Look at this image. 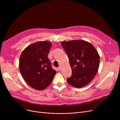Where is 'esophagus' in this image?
Wrapping results in <instances>:
<instances>
[{
  "mask_svg": "<svg viewBox=\"0 0 120 120\" xmlns=\"http://www.w3.org/2000/svg\"><path fill=\"white\" fill-rule=\"evenodd\" d=\"M58 70H59V71H60L61 70V67L60 66H59V67L58 68Z\"/></svg>",
  "mask_w": 120,
  "mask_h": 120,
  "instance_id": "obj_1",
  "label": "esophagus"
}]
</instances>
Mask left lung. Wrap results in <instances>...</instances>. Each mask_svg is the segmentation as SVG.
<instances>
[{
    "label": "left lung",
    "instance_id": "obj_1",
    "mask_svg": "<svg viewBox=\"0 0 120 120\" xmlns=\"http://www.w3.org/2000/svg\"><path fill=\"white\" fill-rule=\"evenodd\" d=\"M67 53L72 70L68 83L77 87L89 84L98 71L100 57L97 50L92 44L82 40L61 42Z\"/></svg>",
    "mask_w": 120,
    "mask_h": 120
}]
</instances>
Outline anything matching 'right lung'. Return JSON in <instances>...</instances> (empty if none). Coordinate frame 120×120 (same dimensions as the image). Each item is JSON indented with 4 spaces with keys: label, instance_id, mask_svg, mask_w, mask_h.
Returning <instances> with one entry per match:
<instances>
[{
    "label": "right lung",
    "instance_id": "1",
    "mask_svg": "<svg viewBox=\"0 0 120 120\" xmlns=\"http://www.w3.org/2000/svg\"><path fill=\"white\" fill-rule=\"evenodd\" d=\"M52 45L46 41L36 42L28 46L20 55V73L28 85L35 90L46 89L57 72L48 58Z\"/></svg>",
    "mask_w": 120,
    "mask_h": 120
}]
</instances>
